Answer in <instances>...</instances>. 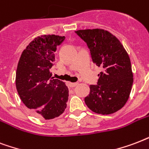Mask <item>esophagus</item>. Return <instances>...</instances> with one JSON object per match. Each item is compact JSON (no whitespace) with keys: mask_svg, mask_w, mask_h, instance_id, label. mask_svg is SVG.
Here are the masks:
<instances>
[{"mask_svg":"<svg viewBox=\"0 0 149 149\" xmlns=\"http://www.w3.org/2000/svg\"><path fill=\"white\" fill-rule=\"evenodd\" d=\"M78 82H70L69 83V86L71 88H73V87H75L76 85H78Z\"/></svg>","mask_w":149,"mask_h":149,"instance_id":"obj_1","label":"esophagus"}]
</instances>
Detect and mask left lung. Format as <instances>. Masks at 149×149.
<instances>
[{"instance_id":"1","label":"left lung","mask_w":149,"mask_h":149,"mask_svg":"<svg viewBox=\"0 0 149 149\" xmlns=\"http://www.w3.org/2000/svg\"><path fill=\"white\" fill-rule=\"evenodd\" d=\"M75 33L90 49L94 64L102 67L97 85H91L85 104L94 113H113L126 104L133 85L131 60L120 40L101 29H84Z\"/></svg>"}]
</instances>
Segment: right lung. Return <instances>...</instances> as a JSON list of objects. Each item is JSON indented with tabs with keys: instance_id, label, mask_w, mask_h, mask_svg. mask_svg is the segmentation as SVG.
<instances>
[{
	"instance_id": "right-lung-1",
	"label": "right lung",
	"mask_w": 149,
	"mask_h": 149,
	"mask_svg": "<svg viewBox=\"0 0 149 149\" xmlns=\"http://www.w3.org/2000/svg\"><path fill=\"white\" fill-rule=\"evenodd\" d=\"M65 36L42 35L28 45L20 56L15 85L21 100L34 115L50 120L61 115L67 107L68 88L51 77L54 52Z\"/></svg>"
}]
</instances>
